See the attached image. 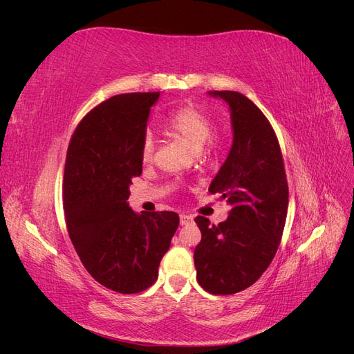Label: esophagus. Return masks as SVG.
Segmentation results:
<instances>
[{
  "label": "esophagus",
  "mask_w": 354,
  "mask_h": 354,
  "mask_svg": "<svg viewBox=\"0 0 354 354\" xmlns=\"http://www.w3.org/2000/svg\"><path fill=\"white\" fill-rule=\"evenodd\" d=\"M194 223V217L186 216V214H181L180 216V226H189V224Z\"/></svg>",
  "instance_id": "esophagus-1"
}]
</instances>
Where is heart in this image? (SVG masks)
Masks as SVG:
<instances>
[{
    "mask_svg": "<svg viewBox=\"0 0 354 354\" xmlns=\"http://www.w3.org/2000/svg\"><path fill=\"white\" fill-rule=\"evenodd\" d=\"M165 127L186 145H189L194 151H201L205 143L209 142V138L214 134V128H216L212 118L195 104L185 106V108L171 113L165 122ZM155 137L151 133H147L143 138L140 149L143 162H151L155 155ZM209 156L212 155L209 153Z\"/></svg>",
    "mask_w": 354,
    "mask_h": 354,
    "instance_id": "obj_1",
    "label": "heart"
}]
</instances>
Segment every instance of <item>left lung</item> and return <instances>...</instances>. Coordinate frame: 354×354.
<instances>
[{"mask_svg": "<svg viewBox=\"0 0 354 354\" xmlns=\"http://www.w3.org/2000/svg\"><path fill=\"white\" fill-rule=\"evenodd\" d=\"M227 103L233 140L209 185L230 205L226 221L195 218L202 233L195 248L196 279L209 294L230 295L260 279L279 246L288 212V183L270 122L243 94L208 91Z\"/></svg>", "mask_w": 354, "mask_h": 354, "instance_id": "left-lung-1", "label": "left lung"}]
</instances>
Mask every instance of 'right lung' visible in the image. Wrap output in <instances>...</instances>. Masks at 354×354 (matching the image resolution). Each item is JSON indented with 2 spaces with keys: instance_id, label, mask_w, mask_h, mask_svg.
Returning <instances> with one entry per match:
<instances>
[{
  "instance_id": "obj_1",
  "label": "right lung",
  "mask_w": 354,
  "mask_h": 354,
  "mask_svg": "<svg viewBox=\"0 0 354 354\" xmlns=\"http://www.w3.org/2000/svg\"><path fill=\"white\" fill-rule=\"evenodd\" d=\"M159 95H113L85 115L68 147L63 209L69 238L94 279L121 294L145 291L158 279L180 221L173 211L138 214L128 205Z\"/></svg>"
}]
</instances>
